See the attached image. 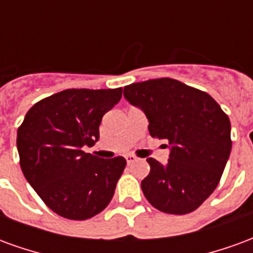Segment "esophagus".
Listing matches in <instances>:
<instances>
[{
	"label": "esophagus",
	"instance_id": "1",
	"mask_svg": "<svg viewBox=\"0 0 253 253\" xmlns=\"http://www.w3.org/2000/svg\"><path fill=\"white\" fill-rule=\"evenodd\" d=\"M126 161L127 164H132V163H135V161H138V159L135 157V156H132V154H127L126 156Z\"/></svg>",
	"mask_w": 253,
	"mask_h": 253
}]
</instances>
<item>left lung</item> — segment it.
<instances>
[{"instance_id":"obj_1","label":"left lung","mask_w":253,"mask_h":253,"mask_svg":"<svg viewBox=\"0 0 253 253\" xmlns=\"http://www.w3.org/2000/svg\"><path fill=\"white\" fill-rule=\"evenodd\" d=\"M123 96L143 111L153 138L168 142L169 160L148 159L143 195L160 211L187 214L201 206L219 183L232 150L230 121L206 92L173 78L125 86Z\"/></svg>"}]
</instances>
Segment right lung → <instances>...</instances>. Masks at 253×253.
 <instances>
[{"instance_id":"right-lung-1","label":"right lung","mask_w":253,"mask_h":253,"mask_svg":"<svg viewBox=\"0 0 253 253\" xmlns=\"http://www.w3.org/2000/svg\"><path fill=\"white\" fill-rule=\"evenodd\" d=\"M121 97L122 88L66 89L36 103L19 127L21 170L58 215L88 219L112 199L126 160L100 159L84 148L99 141L103 115Z\"/></svg>"}]
</instances>
